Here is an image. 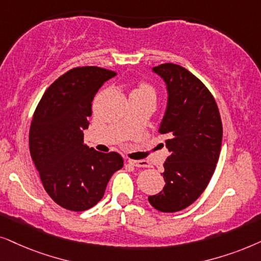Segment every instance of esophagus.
I'll return each mask as SVG.
<instances>
[{
	"instance_id": "1",
	"label": "esophagus",
	"mask_w": 261,
	"mask_h": 261,
	"mask_svg": "<svg viewBox=\"0 0 261 261\" xmlns=\"http://www.w3.org/2000/svg\"><path fill=\"white\" fill-rule=\"evenodd\" d=\"M130 165L135 167H148V162L144 161V160H128L127 161Z\"/></svg>"
}]
</instances>
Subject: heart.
I'll return each instance as SVG.
<instances>
[{
    "label": "heart",
    "instance_id": "heart-1",
    "mask_svg": "<svg viewBox=\"0 0 261 261\" xmlns=\"http://www.w3.org/2000/svg\"><path fill=\"white\" fill-rule=\"evenodd\" d=\"M134 92H138V93H152V94H154V90H152L151 87L148 86V85H141L137 89H135Z\"/></svg>",
    "mask_w": 261,
    "mask_h": 261
}]
</instances>
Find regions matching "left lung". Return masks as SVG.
I'll list each match as a JSON object with an SVG mask.
<instances>
[{
	"mask_svg": "<svg viewBox=\"0 0 261 261\" xmlns=\"http://www.w3.org/2000/svg\"><path fill=\"white\" fill-rule=\"evenodd\" d=\"M152 71L165 81L168 95L159 133L167 136L169 156L163 163L166 185L148 200L161 213H176L206 189L220 158L223 130L217 103L199 79L173 63Z\"/></svg>",
	"mask_w": 261,
	"mask_h": 261,
	"instance_id": "obj_1",
	"label": "left lung"
}]
</instances>
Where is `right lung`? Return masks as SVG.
<instances>
[{
	"label": "right lung",
	"instance_id": "obj_1",
	"mask_svg": "<svg viewBox=\"0 0 261 261\" xmlns=\"http://www.w3.org/2000/svg\"><path fill=\"white\" fill-rule=\"evenodd\" d=\"M116 72L98 67L74 68L44 93L30 128V151L48 196L71 211L101 200L107 182L123 167L118 152L96 151L83 143L92 101Z\"/></svg>",
	"mask_w": 261,
	"mask_h": 261
}]
</instances>
